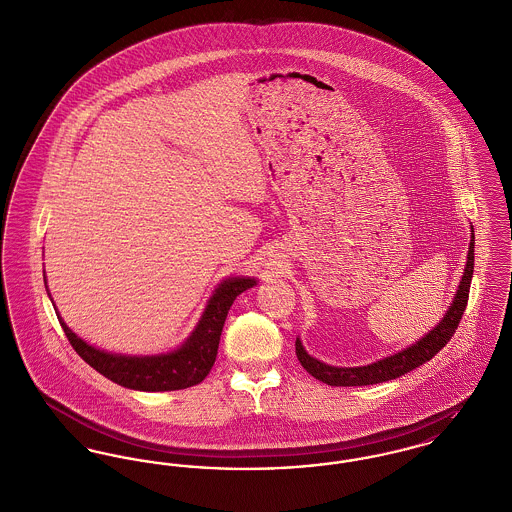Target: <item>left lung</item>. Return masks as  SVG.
<instances>
[{
  "label": "left lung",
  "mask_w": 512,
  "mask_h": 512,
  "mask_svg": "<svg viewBox=\"0 0 512 512\" xmlns=\"http://www.w3.org/2000/svg\"><path fill=\"white\" fill-rule=\"evenodd\" d=\"M474 227H472V240H470V250H468V262L464 268L462 281L458 285L456 297L452 301L450 308L446 310L443 320L421 340L415 341L411 347H406L404 351L390 355L382 361H376L373 365L365 367H332L326 365L314 357H310L307 349L303 347L301 340L295 341V351L297 359L305 367L308 375L330 384V386H367V384H378L386 380H394L398 376L406 375L409 371L417 369L419 365L431 361L444 345L454 336L462 314L468 305V295H470V283L474 275Z\"/></svg>",
  "instance_id": "left-lung-1"
}]
</instances>
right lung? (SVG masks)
Instances as JSON below:
<instances>
[{
    "instance_id": "add662e5",
    "label": "right lung",
    "mask_w": 512,
    "mask_h": 512,
    "mask_svg": "<svg viewBox=\"0 0 512 512\" xmlns=\"http://www.w3.org/2000/svg\"><path fill=\"white\" fill-rule=\"evenodd\" d=\"M254 285L256 279L252 277H229L219 283L207 301V307L192 336L182 343V347L167 355L132 357L106 353L77 338L60 318V314L58 320L77 355L108 380L141 392L182 390L200 384L209 375L217 357L227 312L240 293Z\"/></svg>"
}]
</instances>
